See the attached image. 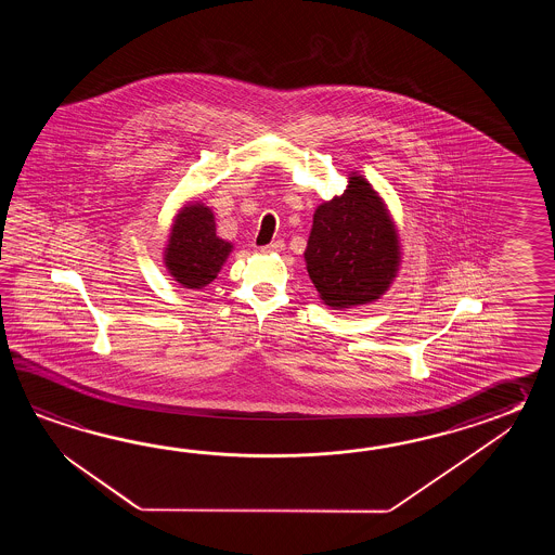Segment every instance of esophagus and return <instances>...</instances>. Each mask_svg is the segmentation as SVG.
Here are the masks:
<instances>
[{"label": "esophagus", "instance_id": "34e87169", "mask_svg": "<svg viewBox=\"0 0 555 555\" xmlns=\"http://www.w3.org/2000/svg\"><path fill=\"white\" fill-rule=\"evenodd\" d=\"M283 246H285V244H283L282 240H278V242H272V244H268V246H261L260 249L263 254H278V251H282Z\"/></svg>", "mask_w": 555, "mask_h": 555}]
</instances>
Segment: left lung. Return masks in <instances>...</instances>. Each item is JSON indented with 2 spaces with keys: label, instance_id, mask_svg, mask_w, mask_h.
Segmentation results:
<instances>
[{
  "label": "left lung",
  "instance_id": "1",
  "mask_svg": "<svg viewBox=\"0 0 555 555\" xmlns=\"http://www.w3.org/2000/svg\"><path fill=\"white\" fill-rule=\"evenodd\" d=\"M309 280L337 311L366 306L389 292L402 261L399 228L385 198L359 172L321 202L304 251Z\"/></svg>",
  "mask_w": 555,
  "mask_h": 555
}]
</instances>
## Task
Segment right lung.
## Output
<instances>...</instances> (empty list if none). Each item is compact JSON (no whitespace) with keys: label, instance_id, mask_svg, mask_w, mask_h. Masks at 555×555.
I'll return each instance as SVG.
<instances>
[{"label":"right lung","instance_id":"right-lung-1","mask_svg":"<svg viewBox=\"0 0 555 555\" xmlns=\"http://www.w3.org/2000/svg\"><path fill=\"white\" fill-rule=\"evenodd\" d=\"M234 244L216 236L212 208L201 201L184 202L168 230L163 263L170 278L186 289H204L222 270Z\"/></svg>","mask_w":555,"mask_h":555}]
</instances>
